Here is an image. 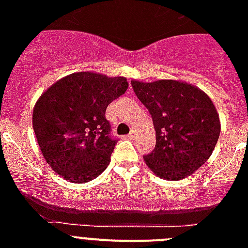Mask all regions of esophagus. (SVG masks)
<instances>
[{
	"label": "esophagus",
	"mask_w": 248,
	"mask_h": 248,
	"mask_svg": "<svg viewBox=\"0 0 248 248\" xmlns=\"http://www.w3.org/2000/svg\"><path fill=\"white\" fill-rule=\"evenodd\" d=\"M128 138H129V139H134V138H135V131H130V133H129V134H128Z\"/></svg>",
	"instance_id": "esophagus-1"
}]
</instances>
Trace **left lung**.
Instances as JSON below:
<instances>
[{
	"instance_id": "left-lung-1",
	"label": "left lung",
	"mask_w": 248,
	"mask_h": 248,
	"mask_svg": "<svg viewBox=\"0 0 248 248\" xmlns=\"http://www.w3.org/2000/svg\"><path fill=\"white\" fill-rule=\"evenodd\" d=\"M134 93L149 109L156 144L145 155L151 171L165 180H180L196 171L211 156L220 118L209 95L189 83L161 79L131 80Z\"/></svg>"
}]
</instances>
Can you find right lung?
<instances>
[{
    "mask_svg": "<svg viewBox=\"0 0 248 248\" xmlns=\"http://www.w3.org/2000/svg\"><path fill=\"white\" fill-rule=\"evenodd\" d=\"M126 89L124 77L78 72L59 79L39 97L32 124L52 170L79 184L104 171L118 141L110 135L105 110Z\"/></svg>",
    "mask_w": 248,
    "mask_h": 248,
    "instance_id": "right-lung-1",
    "label": "right lung"
}]
</instances>
